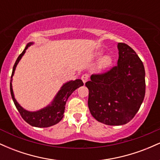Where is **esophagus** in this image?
<instances>
[{
	"label": "esophagus",
	"mask_w": 160,
	"mask_h": 160,
	"mask_svg": "<svg viewBox=\"0 0 160 160\" xmlns=\"http://www.w3.org/2000/svg\"><path fill=\"white\" fill-rule=\"evenodd\" d=\"M88 79H89V76H88V75L86 74H82V77H81V80H82V82H83L84 83H85V82H86V81H87Z\"/></svg>",
	"instance_id": "34e87169"
}]
</instances>
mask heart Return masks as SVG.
I'll return each instance as SVG.
<instances>
[{"label": "heart", "mask_w": 160, "mask_h": 160, "mask_svg": "<svg viewBox=\"0 0 160 160\" xmlns=\"http://www.w3.org/2000/svg\"><path fill=\"white\" fill-rule=\"evenodd\" d=\"M111 63V58H110L109 56H106L104 57L103 60H102V62H101V66H102V67H106V66L109 65Z\"/></svg>", "instance_id": "heart-1"}]
</instances>
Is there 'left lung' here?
Wrapping results in <instances>:
<instances>
[{
    "label": "left lung",
    "instance_id": "left-lung-1",
    "mask_svg": "<svg viewBox=\"0 0 160 160\" xmlns=\"http://www.w3.org/2000/svg\"><path fill=\"white\" fill-rule=\"evenodd\" d=\"M117 65L86 82L88 106L92 116L108 126H121L133 119L145 95L143 62L132 48L119 43Z\"/></svg>",
    "mask_w": 160,
    "mask_h": 160
}]
</instances>
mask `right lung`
I'll return each instance as SVG.
<instances>
[{
  "mask_svg": "<svg viewBox=\"0 0 160 160\" xmlns=\"http://www.w3.org/2000/svg\"><path fill=\"white\" fill-rule=\"evenodd\" d=\"M32 44V43H28L26 47L23 50V52L19 55V57L17 58L16 61L14 64L13 68H12V75H11V80H10V93L11 96H12V101H13L14 104H15L16 108H17L18 111L19 112L20 115L22 117V119L25 122L30 124L31 126H35V127L39 128H45L52 126L53 125H56L58 123L60 120H62L63 117L64 112H65V104L67 102L68 98H69L71 93L74 92L75 89H78V87L83 85V82L81 80H76L74 81H70L62 87L60 91L58 92V94L56 95V98L53 100L52 104L48 107L43 108V109L40 110V111L36 112H30L25 111L23 109L21 106L18 104L16 102L15 98H14L13 92H12V77L14 74L16 67L17 64L19 63V60L22 57L24 53L25 52V50L28 48Z\"/></svg>",
  "mask_w": 160,
  "mask_h": 160,
  "instance_id": "right-lung-1",
  "label": "right lung"
}]
</instances>
